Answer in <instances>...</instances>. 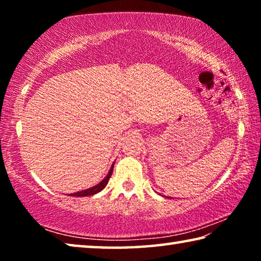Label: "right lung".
Masks as SVG:
<instances>
[{"mask_svg":"<svg viewBox=\"0 0 261 261\" xmlns=\"http://www.w3.org/2000/svg\"><path fill=\"white\" fill-rule=\"evenodd\" d=\"M113 169H114V163L112 165V167H110L108 174L106 175V177L102 180H101L100 183H98V184L94 185V187H92V188H88L86 190H83V191H79V192H76V193H71V194H70V196H72V197H87V196H93V194L98 193L100 191H102V190L106 188V185L108 184V180L110 178V176H112V174H113Z\"/></svg>","mask_w":261,"mask_h":261,"instance_id":"1","label":"right lung"}]
</instances>
